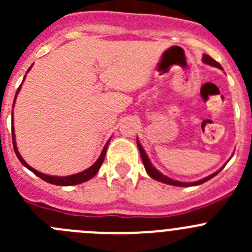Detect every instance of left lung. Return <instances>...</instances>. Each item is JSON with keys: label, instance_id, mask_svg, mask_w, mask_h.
Segmentation results:
<instances>
[{"label": "left lung", "instance_id": "1", "mask_svg": "<svg viewBox=\"0 0 252 252\" xmlns=\"http://www.w3.org/2000/svg\"><path fill=\"white\" fill-rule=\"evenodd\" d=\"M203 62L206 64H209V65H213V66H217V68L222 69L221 64L217 63L215 59H212V58L209 57V55L204 54L203 55ZM137 148H139V151H140V155H141V159H142V164H144V166H145L146 171H148V174L150 175L153 179L155 180H159V182H161V183H165V184H170V186H177V187H192V186H199V184L204 183V182H207V180H209L211 178H213L215 175H217V173H215V174L209 175V177L204 178V179H201L198 180V182H193V183H183V182H178V180H173L170 179V178L165 177V175H162L161 173H159V171L157 170V169L154 168L153 164L150 162V160H149L148 155H146L145 150L142 149V146L140 145L139 140H137Z\"/></svg>", "mask_w": 252, "mask_h": 252}]
</instances>
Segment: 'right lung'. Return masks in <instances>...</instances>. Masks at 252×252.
I'll use <instances>...</instances> for the list:
<instances>
[{
    "label": "right lung",
    "mask_w": 252,
    "mask_h": 252,
    "mask_svg": "<svg viewBox=\"0 0 252 252\" xmlns=\"http://www.w3.org/2000/svg\"><path fill=\"white\" fill-rule=\"evenodd\" d=\"M20 88H21V86L19 87V90H17L16 94L19 93ZM12 142H13V150H15V153H16V157L19 158V160L21 161L22 165L26 166L29 170L32 171L35 175H37V177L41 178L43 180H45V182H48V183H50V184H55V186H75V184H81V183H83V182H87V180L92 179V178L94 177L95 174H97V171L99 170V168H101L102 162H103V160H104V155H106L107 146H108V142H107L106 146H104L103 150H102L101 157L98 158V160H97V161H95L94 164L91 166V168L86 169V170L81 171V173H78V174L69 175V177H53V175H46V174H43V173H40V171L35 170L34 168H31V166L29 165L25 160L22 159V157L20 155L19 151H17L16 142H15V133H13V121H12Z\"/></svg>",
    "instance_id": "right-lung-1"
}]
</instances>
